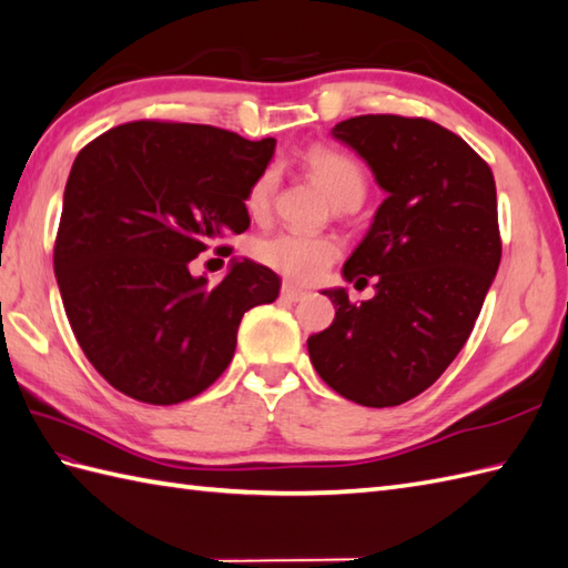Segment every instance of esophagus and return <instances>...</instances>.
<instances>
[{
  "label": "esophagus",
  "instance_id": "34e87169",
  "mask_svg": "<svg viewBox=\"0 0 568 568\" xmlns=\"http://www.w3.org/2000/svg\"><path fill=\"white\" fill-rule=\"evenodd\" d=\"M281 293H283V297L290 300V302H302V300L307 297L305 290H300V287H295V285H290V283H283Z\"/></svg>",
  "mask_w": 568,
  "mask_h": 568
}]
</instances>
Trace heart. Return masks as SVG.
<instances>
[{
  "label": "heart",
  "instance_id": "b5f03b06",
  "mask_svg": "<svg viewBox=\"0 0 568 568\" xmlns=\"http://www.w3.org/2000/svg\"><path fill=\"white\" fill-rule=\"evenodd\" d=\"M302 164L310 171V176L328 193L336 207L355 210L363 203L367 181L361 164L346 152L322 148L320 144V148H312L305 154ZM275 189H278V171L273 166L263 169L252 181V186H248L244 197L248 215H266L273 203ZM254 254L261 263H266L268 268L278 271L285 278L307 285L320 281L324 271L332 266V261L338 254V246L336 242L326 240V236L281 232L256 242Z\"/></svg>",
  "mask_w": 568,
  "mask_h": 568
}]
</instances>
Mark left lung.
<instances>
[{"instance_id":"8db88e82","label":"left lung","mask_w":568,"mask_h":568,"mask_svg":"<svg viewBox=\"0 0 568 568\" xmlns=\"http://www.w3.org/2000/svg\"><path fill=\"white\" fill-rule=\"evenodd\" d=\"M332 135L371 166L387 193L344 278H375L353 305L346 287L328 328L307 338L314 371L355 404L418 397L463 351L500 263L496 183L469 144L426 118L355 115Z\"/></svg>"}]
</instances>
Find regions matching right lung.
Instances as JSON below:
<instances>
[{
    "mask_svg": "<svg viewBox=\"0 0 568 568\" xmlns=\"http://www.w3.org/2000/svg\"><path fill=\"white\" fill-rule=\"evenodd\" d=\"M273 152V138L135 121L77 154L52 263L79 346L111 387L156 406L195 397L230 365L244 312L278 297V275L252 258H232L215 285L189 268L248 227L244 197Z\"/></svg>",
    "mask_w": 568,
    "mask_h": 568,
    "instance_id": "obj_1",
    "label": "right lung"
}]
</instances>
